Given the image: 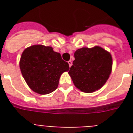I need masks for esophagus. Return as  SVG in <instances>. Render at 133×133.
<instances>
[{"instance_id": "1", "label": "esophagus", "mask_w": 133, "mask_h": 133, "mask_svg": "<svg viewBox=\"0 0 133 133\" xmlns=\"http://www.w3.org/2000/svg\"><path fill=\"white\" fill-rule=\"evenodd\" d=\"M68 63H69V66H72V61H68Z\"/></svg>"}]
</instances>
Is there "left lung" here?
Returning <instances> with one entry per match:
<instances>
[{
	"mask_svg": "<svg viewBox=\"0 0 133 133\" xmlns=\"http://www.w3.org/2000/svg\"><path fill=\"white\" fill-rule=\"evenodd\" d=\"M75 58L69 74L77 89L89 93L105 84L112 70L110 52L98 46L81 48L75 51Z\"/></svg>",
	"mask_w": 133,
	"mask_h": 133,
	"instance_id": "8db88e82",
	"label": "left lung"
}]
</instances>
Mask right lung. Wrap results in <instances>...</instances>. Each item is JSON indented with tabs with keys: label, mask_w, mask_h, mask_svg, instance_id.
I'll return each mask as SVG.
<instances>
[{
	"label": "right lung",
	"mask_w": 133,
	"mask_h": 133,
	"mask_svg": "<svg viewBox=\"0 0 133 133\" xmlns=\"http://www.w3.org/2000/svg\"><path fill=\"white\" fill-rule=\"evenodd\" d=\"M23 78L34 92L46 95L58 87L61 75L69 70L67 62L51 46H30L23 51L20 60Z\"/></svg>",
	"instance_id": "right-lung-1"
}]
</instances>
